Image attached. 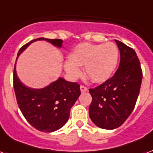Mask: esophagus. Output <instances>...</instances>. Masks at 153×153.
I'll return each instance as SVG.
<instances>
[{"instance_id":"1","label":"esophagus","mask_w":153,"mask_h":153,"mask_svg":"<svg viewBox=\"0 0 153 153\" xmlns=\"http://www.w3.org/2000/svg\"><path fill=\"white\" fill-rule=\"evenodd\" d=\"M80 91H81L82 93H83V92H87L88 91V88L84 86H80Z\"/></svg>"}]
</instances>
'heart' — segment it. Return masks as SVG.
<instances>
[{"instance_id": "1", "label": "heart", "mask_w": 153, "mask_h": 153, "mask_svg": "<svg viewBox=\"0 0 153 153\" xmlns=\"http://www.w3.org/2000/svg\"><path fill=\"white\" fill-rule=\"evenodd\" d=\"M118 58L119 50L115 43H80L74 47L68 60L64 62V69L74 79L81 73L79 66H83L85 74L91 81L102 82L115 71Z\"/></svg>"}]
</instances>
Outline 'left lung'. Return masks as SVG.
I'll list each match as a JSON object with an SVG mask.
<instances>
[{"instance_id": "obj_1", "label": "left lung", "mask_w": 153, "mask_h": 153, "mask_svg": "<svg viewBox=\"0 0 153 153\" xmlns=\"http://www.w3.org/2000/svg\"><path fill=\"white\" fill-rule=\"evenodd\" d=\"M120 53L118 70L111 79L89 89L92 96L89 115L92 122L102 129L120 127L132 112L142 81V70L133 49L115 40Z\"/></svg>"}]
</instances>
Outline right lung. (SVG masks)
Returning a JSON list of instances; mask_svg holds the SVG:
<instances>
[{
    "mask_svg": "<svg viewBox=\"0 0 153 153\" xmlns=\"http://www.w3.org/2000/svg\"><path fill=\"white\" fill-rule=\"evenodd\" d=\"M41 40L46 41L58 48H61L63 42L62 39H34L20 49L16 61L31 43ZM79 87L76 82L66 81L60 77L43 88H31L20 81L15 63L13 87L17 104L25 120L38 131L53 132L65 125L71 109L81 95Z\"/></svg>",
    "mask_w": 153,
    "mask_h": 153,
    "instance_id": "1",
    "label": "right lung"
}]
</instances>
